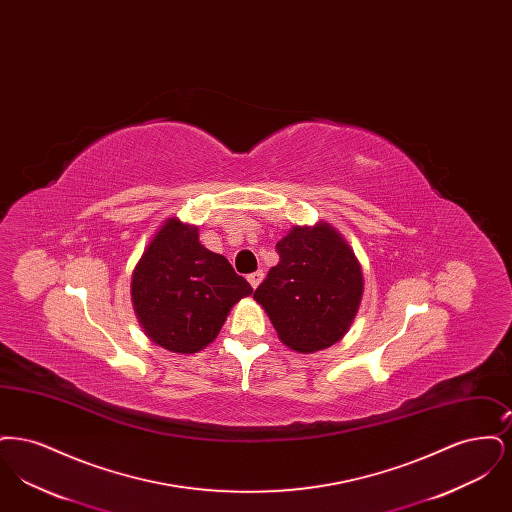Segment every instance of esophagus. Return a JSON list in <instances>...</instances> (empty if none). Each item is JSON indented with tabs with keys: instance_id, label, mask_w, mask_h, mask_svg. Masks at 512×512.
<instances>
[{
	"instance_id": "1",
	"label": "esophagus",
	"mask_w": 512,
	"mask_h": 512,
	"mask_svg": "<svg viewBox=\"0 0 512 512\" xmlns=\"http://www.w3.org/2000/svg\"><path fill=\"white\" fill-rule=\"evenodd\" d=\"M263 278H265V272H263V270H255V272H251V274L247 276V282H249L251 288L255 290V288L263 282Z\"/></svg>"
}]
</instances>
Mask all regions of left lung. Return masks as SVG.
<instances>
[{
    "label": "left lung",
    "instance_id": "obj_1",
    "mask_svg": "<svg viewBox=\"0 0 512 512\" xmlns=\"http://www.w3.org/2000/svg\"><path fill=\"white\" fill-rule=\"evenodd\" d=\"M280 261L253 293L284 345L297 353L326 349L359 313L365 278L351 245L328 222L293 226L276 244Z\"/></svg>",
    "mask_w": 512,
    "mask_h": 512
}]
</instances>
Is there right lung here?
Here are the masks:
<instances>
[{
	"label": "right lung",
	"mask_w": 512,
	"mask_h": 512,
	"mask_svg": "<svg viewBox=\"0 0 512 512\" xmlns=\"http://www.w3.org/2000/svg\"><path fill=\"white\" fill-rule=\"evenodd\" d=\"M253 290L226 257L199 242V230L178 217L153 234L130 282L134 313L159 347L190 355L219 336L230 309Z\"/></svg>",
	"instance_id": "add662e5"
}]
</instances>
